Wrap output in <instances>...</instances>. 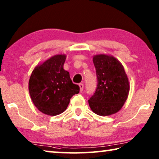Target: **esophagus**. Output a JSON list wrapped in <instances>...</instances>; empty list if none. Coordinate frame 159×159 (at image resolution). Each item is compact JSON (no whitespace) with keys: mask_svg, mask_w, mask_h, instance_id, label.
<instances>
[{"mask_svg":"<svg viewBox=\"0 0 159 159\" xmlns=\"http://www.w3.org/2000/svg\"><path fill=\"white\" fill-rule=\"evenodd\" d=\"M79 87L80 88V91H82L83 89H84V84H83L82 83H80L79 84Z\"/></svg>","mask_w":159,"mask_h":159,"instance_id":"34e87169","label":"esophagus"}]
</instances>
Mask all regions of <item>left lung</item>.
<instances>
[{"mask_svg": "<svg viewBox=\"0 0 159 159\" xmlns=\"http://www.w3.org/2000/svg\"><path fill=\"white\" fill-rule=\"evenodd\" d=\"M98 84L89 105L94 113L109 116L121 109L129 96L130 85L127 75L120 61L112 56H93Z\"/></svg>", "mask_w": 159, "mask_h": 159, "instance_id": "left-lung-1", "label": "left lung"}]
</instances>
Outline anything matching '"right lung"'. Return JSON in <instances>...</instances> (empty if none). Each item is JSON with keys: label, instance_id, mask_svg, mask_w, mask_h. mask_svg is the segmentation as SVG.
Instances as JSON below:
<instances>
[{"label": "right lung", "instance_id": "right-lung-1", "mask_svg": "<svg viewBox=\"0 0 159 159\" xmlns=\"http://www.w3.org/2000/svg\"><path fill=\"white\" fill-rule=\"evenodd\" d=\"M66 54H57L39 64L29 82V91L37 109L49 116L60 115L66 110L72 96L80 92L68 71L63 69Z\"/></svg>", "mask_w": 159, "mask_h": 159}]
</instances>
